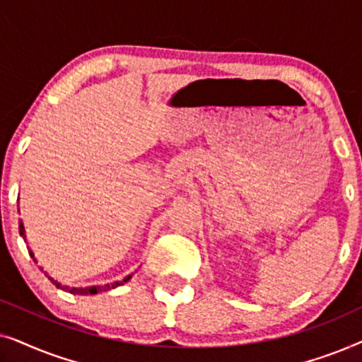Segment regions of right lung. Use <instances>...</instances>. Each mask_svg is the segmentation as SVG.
Listing matches in <instances>:
<instances>
[{"label": "right lung", "mask_w": 362, "mask_h": 362, "mask_svg": "<svg viewBox=\"0 0 362 362\" xmlns=\"http://www.w3.org/2000/svg\"><path fill=\"white\" fill-rule=\"evenodd\" d=\"M19 234L23 235V239H24V242H26V232H24V226H23V222L19 221ZM29 249V247H28ZM29 255L33 257V260L36 262V259H34V254H33V250L29 249ZM42 270V269H41ZM44 272V270H42ZM44 275L47 276L49 280H51V284H54L57 286V288H61V290H64V291H69V293H72V295H95V293H98V291H107V290H112V288H117V286H120V285H123V284H127L128 280L132 279V275H127L125 279L123 280H120V281H115V284H108V285H103V286H86V288H71V286H67V285H62V284H59L57 280H54L51 275L47 274V272H44Z\"/></svg>", "instance_id": "right-lung-1"}]
</instances>
